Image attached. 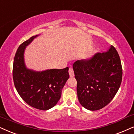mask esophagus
<instances>
[{
	"mask_svg": "<svg viewBox=\"0 0 134 134\" xmlns=\"http://www.w3.org/2000/svg\"><path fill=\"white\" fill-rule=\"evenodd\" d=\"M69 75H70V77H73L74 76V70H73L72 68L70 67L69 69Z\"/></svg>",
	"mask_w": 134,
	"mask_h": 134,
	"instance_id": "obj_1",
	"label": "esophagus"
}]
</instances>
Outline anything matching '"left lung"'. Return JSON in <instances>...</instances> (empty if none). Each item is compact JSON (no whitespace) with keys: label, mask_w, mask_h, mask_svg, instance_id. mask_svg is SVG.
Returning <instances> with one entry per match:
<instances>
[{"label":"left lung","mask_w":134,"mask_h":134,"mask_svg":"<svg viewBox=\"0 0 134 134\" xmlns=\"http://www.w3.org/2000/svg\"><path fill=\"white\" fill-rule=\"evenodd\" d=\"M73 69L77 81L78 99L90 111L101 109L109 104L121 86V61L113 46L107 51L77 60Z\"/></svg>","instance_id":"obj_1"}]
</instances>
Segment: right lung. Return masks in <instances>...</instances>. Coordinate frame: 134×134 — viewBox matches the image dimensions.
Listing matches in <instances>:
<instances>
[{"instance_id":"1","label":"right lung","mask_w":134,"mask_h":134,"mask_svg":"<svg viewBox=\"0 0 134 134\" xmlns=\"http://www.w3.org/2000/svg\"><path fill=\"white\" fill-rule=\"evenodd\" d=\"M38 35L32 36L18 47L13 65V80L19 95L31 107L47 110L60 99L62 90L69 78V67L33 72L25 67L23 53L25 47Z\"/></svg>"}]
</instances>
